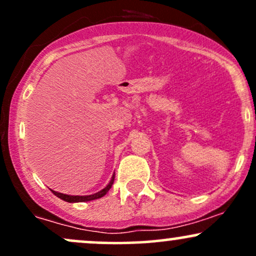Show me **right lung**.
<instances>
[{"mask_svg":"<svg viewBox=\"0 0 256 256\" xmlns=\"http://www.w3.org/2000/svg\"><path fill=\"white\" fill-rule=\"evenodd\" d=\"M114 177H116V176L113 174V177H112L110 182V183H108V185L104 188V189H102L101 192H96V194H92V195H88V196H72V195H66V194H61V192H54V190H52V194H54L55 196H58V198L64 200V201H66V202H86V201H92V200L102 198V196H104L108 192V190L110 189L112 185H113V183H114Z\"/></svg>","mask_w":256,"mask_h":256,"instance_id":"1","label":"right lung"}]
</instances>
